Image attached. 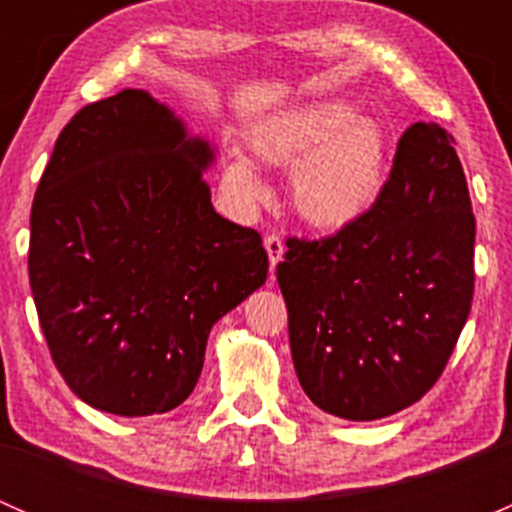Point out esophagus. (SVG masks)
Masks as SVG:
<instances>
[{"mask_svg":"<svg viewBox=\"0 0 512 512\" xmlns=\"http://www.w3.org/2000/svg\"><path fill=\"white\" fill-rule=\"evenodd\" d=\"M265 250H267V257H270V272H275V267L280 265L282 255H285V242H282L280 235H267Z\"/></svg>","mask_w":512,"mask_h":512,"instance_id":"esophagus-1","label":"esophagus"}]
</instances>
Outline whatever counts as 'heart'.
<instances>
[{
	"label": "heart",
	"instance_id": "obj_1",
	"mask_svg": "<svg viewBox=\"0 0 512 512\" xmlns=\"http://www.w3.org/2000/svg\"><path fill=\"white\" fill-rule=\"evenodd\" d=\"M252 160L289 168L287 195L294 215L322 232L359 223L379 200L389 168V136L371 116H354L344 101H312L282 108L245 133ZM223 185L240 205L262 198L260 178L247 160L225 165Z\"/></svg>",
	"mask_w": 512,
	"mask_h": 512
}]
</instances>
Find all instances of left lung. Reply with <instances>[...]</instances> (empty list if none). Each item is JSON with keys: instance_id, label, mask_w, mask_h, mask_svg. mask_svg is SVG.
<instances>
[{"instance_id": "1", "label": "left lung", "mask_w": 512, "mask_h": 512, "mask_svg": "<svg viewBox=\"0 0 512 512\" xmlns=\"http://www.w3.org/2000/svg\"><path fill=\"white\" fill-rule=\"evenodd\" d=\"M453 136L414 123L369 215L324 240L289 237L277 282L304 394L376 421L438 381L473 302L476 218Z\"/></svg>"}]
</instances>
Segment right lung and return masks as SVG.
Masks as SVG:
<instances>
[{
	"mask_svg": "<svg viewBox=\"0 0 512 512\" xmlns=\"http://www.w3.org/2000/svg\"><path fill=\"white\" fill-rule=\"evenodd\" d=\"M213 163L210 141L141 89L89 103L56 138L29 285L56 369L98 411L183 404L213 324L265 285L262 237L210 203Z\"/></svg>",
	"mask_w": 512,
	"mask_h": 512,
	"instance_id": "1",
	"label": "right lung"
}]
</instances>
